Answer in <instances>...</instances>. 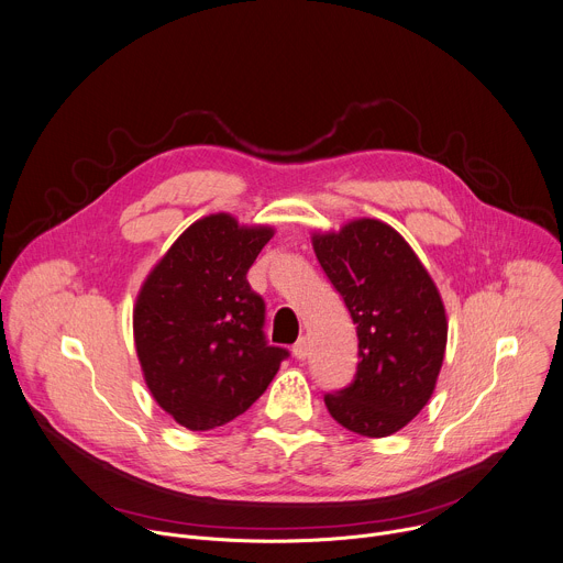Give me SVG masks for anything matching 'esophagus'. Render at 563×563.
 <instances>
[{"instance_id": "34e87169", "label": "esophagus", "mask_w": 563, "mask_h": 563, "mask_svg": "<svg viewBox=\"0 0 563 563\" xmlns=\"http://www.w3.org/2000/svg\"><path fill=\"white\" fill-rule=\"evenodd\" d=\"M292 355H295L297 360H306V355H308V342H306V338H299V340L295 342Z\"/></svg>"}]
</instances>
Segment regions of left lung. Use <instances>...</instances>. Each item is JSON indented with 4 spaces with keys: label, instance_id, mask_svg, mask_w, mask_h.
<instances>
[{
    "label": "left lung",
    "instance_id": "8db88e82",
    "mask_svg": "<svg viewBox=\"0 0 563 563\" xmlns=\"http://www.w3.org/2000/svg\"><path fill=\"white\" fill-rule=\"evenodd\" d=\"M313 250L349 308L360 357L353 383L324 396L327 409L349 431L391 435L420 413L439 380L448 344L439 288L411 245L376 219L313 234Z\"/></svg>",
    "mask_w": 563,
    "mask_h": 563
}]
</instances>
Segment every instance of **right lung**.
Here are the masks:
<instances>
[{
    "instance_id": "add662e5",
    "label": "right lung",
    "mask_w": 563,
    "mask_h": 563,
    "mask_svg": "<svg viewBox=\"0 0 563 563\" xmlns=\"http://www.w3.org/2000/svg\"><path fill=\"white\" fill-rule=\"evenodd\" d=\"M271 236L268 225L210 214L174 241L139 292L134 340L145 383L187 429L241 416L288 357L268 344L266 303L245 279Z\"/></svg>"
}]
</instances>
